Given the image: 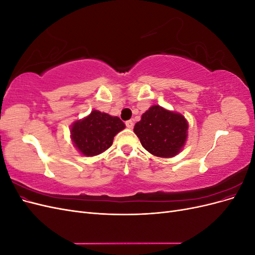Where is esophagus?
<instances>
[{
	"mask_svg": "<svg viewBox=\"0 0 255 255\" xmlns=\"http://www.w3.org/2000/svg\"><path fill=\"white\" fill-rule=\"evenodd\" d=\"M126 126H127V128H133V127H134V122H133L132 120H128V121H127V122H126Z\"/></svg>",
	"mask_w": 255,
	"mask_h": 255,
	"instance_id": "esophagus-1",
	"label": "esophagus"
}]
</instances>
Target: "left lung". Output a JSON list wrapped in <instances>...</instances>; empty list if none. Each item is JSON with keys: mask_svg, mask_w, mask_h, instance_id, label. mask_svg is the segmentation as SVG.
Instances as JSON below:
<instances>
[{"mask_svg": "<svg viewBox=\"0 0 255 255\" xmlns=\"http://www.w3.org/2000/svg\"><path fill=\"white\" fill-rule=\"evenodd\" d=\"M188 122L183 115L153 105L134 127L143 148L158 157H173L187 139Z\"/></svg>", "mask_w": 255, "mask_h": 255, "instance_id": "1", "label": "left lung"}]
</instances>
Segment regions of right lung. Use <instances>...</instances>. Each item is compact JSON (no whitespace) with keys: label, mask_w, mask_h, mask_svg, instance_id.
I'll return each mask as SVG.
<instances>
[{"label":"right lung","mask_w":255,"mask_h":255,"mask_svg":"<svg viewBox=\"0 0 255 255\" xmlns=\"http://www.w3.org/2000/svg\"><path fill=\"white\" fill-rule=\"evenodd\" d=\"M126 128L118 117L92 111L87 117L71 126L74 146L85 156L99 155L113 144L114 137Z\"/></svg>","instance_id":"right-lung-1"}]
</instances>
